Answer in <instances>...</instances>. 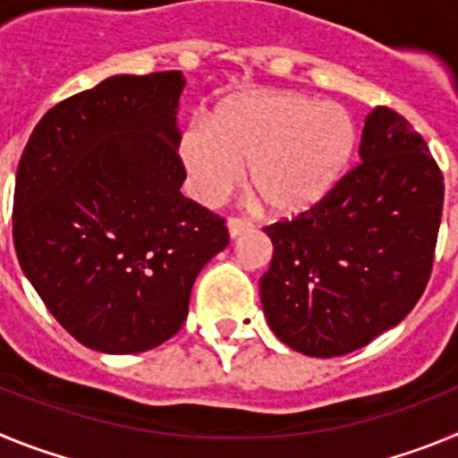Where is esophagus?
I'll return each instance as SVG.
<instances>
[{
  "label": "esophagus",
  "instance_id": "esophagus-1",
  "mask_svg": "<svg viewBox=\"0 0 458 458\" xmlns=\"http://www.w3.org/2000/svg\"><path fill=\"white\" fill-rule=\"evenodd\" d=\"M226 229H229V236L238 238V236H242V233L252 229V222L242 220V217H232V220L226 222Z\"/></svg>",
  "mask_w": 458,
  "mask_h": 458
}]
</instances>
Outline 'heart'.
Here are the masks:
<instances>
[{"mask_svg": "<svg viewBox=\"0 0 458 458\" xmlns=\"http://www.w3.org/2000/svg\"><path fill=\"white\" fill-rule=\"evenodd\" d=\"M358 125L346 107L302 93L266 91L226 100L210 123L181 135L190 185L204 204H220L242 181L279 216L317 206L349 169Z\"/></svg>", "mask_w": 458, "mask_h": 458, "instance_id": "heart-1", "label": "heart"}]
</instances>
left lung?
Masks as SVG:
<instances>
[{
  "mask_svg": "<svg viewBox=\"0 0 458 458\" xmlns=\"http://www.w3.org/2000/svg\"><path fill=\"white\" fill-rule=\"evenodd\" d=\"M360 160L317 206L264 226L266 321L311 358L346 355L402 323L434 266L445 185L427 141L394 109L376 107Z\"/></svg>",
  "mask_w": 458,
  "mask_h": 458,
  "instance_id": "obj_1",
  "label": "left lung"
}]
</instances>
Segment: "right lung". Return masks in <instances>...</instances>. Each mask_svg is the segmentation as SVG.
Returning a JSON list of instances; mask_svg holds the SVG:
<instances>
[{
    "label": "right lung",
    "mask_w": 458,
    "mask_h": 458,
    "mask_svg": "<svg viewBox=\"0 0 458 458\" xmlns=\"http://www.w3.org/2000/svg\"><path fill=\"white\" fill-rule=\"evenodd\" d=\"M181 71L112 75L55 105L31 132L13 194L20 268L52 317L100 353L179 333L225 220L185 199Z\"/></svg>",
    "instance_id": "add662e5"
}]
</instances>
